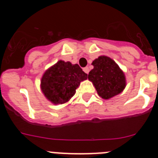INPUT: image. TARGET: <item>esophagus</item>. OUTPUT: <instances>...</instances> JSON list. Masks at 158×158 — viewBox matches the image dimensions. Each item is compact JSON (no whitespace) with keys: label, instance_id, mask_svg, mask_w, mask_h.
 Masks as SVG:
<instances>
[{"label":"esophagus","instance_id":"esophagus-1","mask_svg":"<svg viewBox=\"0 0 158 158\" xmlns=\"http://www.w3.org/2000/svg\"><path fill=\"white\" fill-rule=\"evenodd\" d=\"M83 70H84V72L88 74V73H89V67H85V68L83 69Z\"/></svg>","mask_w":158,"mask_h":158}]
</instances>
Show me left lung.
Listing matches in <instances>:
<instances>
[{
    "label": "left lung",
    "instance_id": "obj_1",
    "mask_svg": "<svg viewBox=\"0 0 158 158\" xmlns=\"http://www.w3.org/2000/svg\"><path fill=\"white\" fill-rule=\"evenodd\" d=\"M94 66L88 78L96 88L97 93L103 99H110L123 91L126 86L124 73L112 59L100 56L92 63Z\"/></svg>",
    "mask_w": 158,
    "mask_h": 158
}]
</instances>
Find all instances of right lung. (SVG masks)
<instances>
[{
	"instance_id": "right-lung-1",
	"label": "right lung",
	"mask_w": 158,
	"mask_h": 158,
	"mask_svg": "<svg viewBox=\"0 0 158 158\" xmlns=\"http://www.w3.org/2000/svg\"><path fill=\"white\" fill-rule=\"evenodd\" d=\"M87 76L77 64L58 61L43 74L42 91L54 104H64L75 94L80 82L86 80Z\"/></svg>"
}]
</instances>
